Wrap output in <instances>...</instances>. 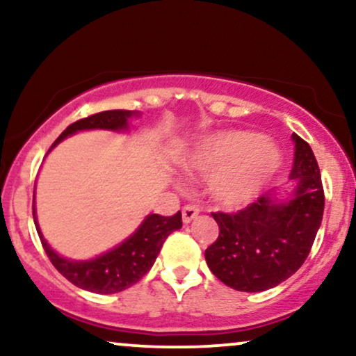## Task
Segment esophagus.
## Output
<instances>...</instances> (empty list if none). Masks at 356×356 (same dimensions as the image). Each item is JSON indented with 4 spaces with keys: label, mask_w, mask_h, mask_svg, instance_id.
I'll use <instances>...</instances> for the list:
<instances>
[{
    "label": "esophagus",
    "mask_w": 356,
    "mask_h": 356,
    "mask_svg": "<svg viewBox=\"0 0 356 356\" xmlns=\"http://www.w3.org/2000/svg\"><path fill=\"white\" fill-rule=\"evenodd\" d=\"M199 212H201V209L197 206H194V204H188V206L183 207V222L184 223H189L193 222L194 218L199 216Z\"/></svg>",
    "instance_id": "1"
}]
</instances>
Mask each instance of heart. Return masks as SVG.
<instances>
[{"mask_svg": "<svg viewBox=\"0 0 356 356\" xmlns=\"http://www.w3.org/2000/svg\"><path fill=\"white\" fill-rule=\"evenodd\" d=\"M280 157L269 140L243 129L220 131L188 155L184 167L209 175V191L223 206L254 197L277 172Z\"/></svg>", "mask_w": 356, "mask_h": 356, "instance_id": "b5f03b06", "label": "heart"}]
</instances>
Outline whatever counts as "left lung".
Wrapping results in <instances>:
<instances>
[{
  "label": "left lung",
  "instance_id": "left-lung-1",
  "mask_svg": "<svg viewBox=\"0 0 356 356\" xmlns=\"http://www.w3.org/2000/svg\"><path fill=\"white\" fill-rule=\"evenodd\" d=\"M289 201L262 194L241 211L212 212L218 236L206 250L209 269L238 291H264L282 284L303 266L324 213V188L309 144L298 134Z\"/></svg>",
  "mask_w": 356,
  "mask_h": 356
}]
</instances>
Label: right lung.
<instances>
[{"mask_svg": "<svg viewBox=\"0 0 356 356\" xmlns=\"http://www.w3.org/2000/svg\"><path fill=\"white\" fill-rule=\"evenodd\" d=\"M133 115H136L134 110H108L87 116V118H82L67 126L60 134V138L51 144L50 150L58 143H61L66 136L74 134L76 131L81 129H126L128 128V118ZM32 212L43 250H45L51 264L55 266V269L79 289L105 295L118 293V291L129 289L136 282L143 279L150 270V267L154 266L160 248L170 233L178 230L183 225L179 211L172 217L152 213V216H147L134 235H131L115 250L105 252V254L92 261H70L58 256L48 246L40 228L37 225L35 207H32Z\"/></svg>", "mask_w": 356, "mask_h": 356, "instance_id": "obj_1", "label": "right lung"}]
</instances>
